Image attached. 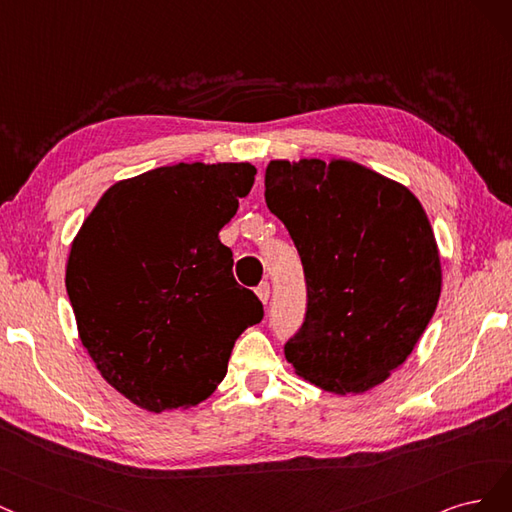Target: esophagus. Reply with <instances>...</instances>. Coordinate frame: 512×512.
Returning <instances> with one entry per match:
<instances>
[{
    "label": "esophagus",
    "mask_w": 512,
    "mask_h": 512,
    "mask_svg": "<svg viewBox=\"0 0 512 512\" xmlns=\"http://www.w3.org/2000/svg\"><path fill=\"white\" fill-rule=\"evenodd\" d=\"M255 293H257V298L261 300V304L266 306V304H268V300H270V285H268V283H261V285L257 287V291H255Z\"/></svg>",
    "instance_id": "34e87169"
}]
</instances>
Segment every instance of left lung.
Listing matches in <instances>:
<instances>
[{
	"instance_id": "left-lung-1",
	"label": "left lung",
	"mask_w": 512,
	"mask_h": 512,
	"mask_svg": "<svg viewBox=\"0 0 512 512\" xmlns=\"http://www.w3.org/2000/svg\"><path fill=\"white\" fill-rule=\"evenodd\" d=\"M266 204L306 274V321L285 344L295 374L338 395L385 383L440 300V253L421 202L398 180L332 157L270 161Z\"/></svg>"
}]
</instances>
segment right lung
I'll list each match as a JSON object with an SVG mask.
<instances>
[{
	"label": "right lung",
	"mask_w": 512,
	"mask_h": 512,
	"mask_svg": "<svg viewBox=\"0 0 512 512\" xmlns=\"http://www.w3.org/2000/svg\"><path fill=\"white\" fill-rule=\"evenodd\" d=\"M255 174L246 161H195L119 180L74 236L65 287L80 342L138 408L210 398L238 336L263 319L219 240Z\"/></svg>",
	"instance_id": "1"
}]
</instances>
